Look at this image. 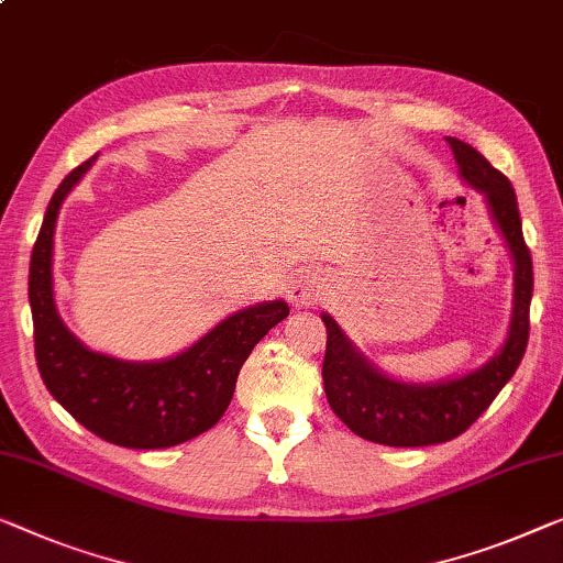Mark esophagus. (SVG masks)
<instances>
[{"mask_svg": "<svg viewBox=\"0 0 563 563\" xmlns=\"http://www.w3.org/2000/svg\"><path fill=\"white\" fill-rule=\"evenodd\" d=\"M325 296H329V285H325L323 275L318 273H300L298 278L290 283L288 290V300L298 308L323 303Z\"/></svg>", "mask_w": 563, "mask_h": 563, "instance_id": "obj_1", "label": "esophagus"}]
</instances>
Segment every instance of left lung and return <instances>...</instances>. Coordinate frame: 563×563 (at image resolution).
<instances>
[{"label": "left lung", "mask_w": 563, "mask_h": 563, "mask_svg": "<svg viewBox=\"0 0 563 563\" xmlns=\"http://www.w3.org/2000/svg\"><path fill=\"white\" fill-rule=\"evenodd\" d=\"M455 154L460 174L488 199L493 220L506 238L516 260V308L506 346L493 362L477 372L442 384H401L376 372L341 333L331 316H323L325 358L323 389L335 417L358 438L389 448H424L455 440L470 424L493 405L498 391L526 354L528 331H531V296H533V263L521 228L516 191L508 176L490 166L481 151L460 139H448Z\"/></svg>", "instance_id": "obj_1"}]
</instances>
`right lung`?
<instances>
[{
  "mask_svg": "<svg viewBox=\"0 0 563 563\" xmlns=\"http://www.w3.org/2000/svg\"><path fill=\"white\" fill-rule=\"evenodd\" d=\"M96 156L75 166L55 189L32 247L30 306L37 368L47 391L100 440L131 450L174 448L220 422L242 364L290 308L273 300L240 310L184 354L156 364L119 362L88 351L55 310L53 234L63 199Z\"/></svg>",
  "mask_w": 563,
  "mask_h": 563,
  "instance_id": "1",
  "label": "right lung"
}]
</instances>
